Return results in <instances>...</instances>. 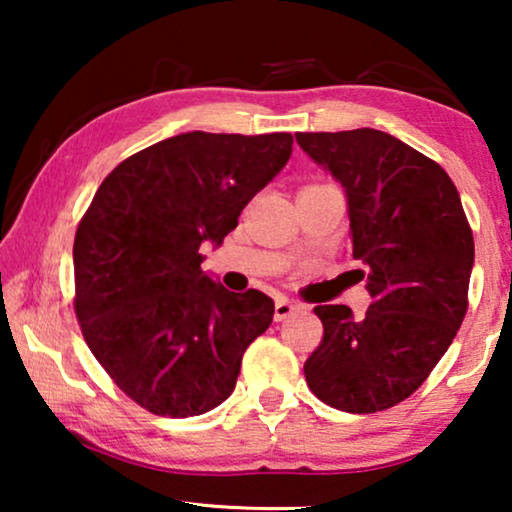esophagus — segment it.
Segmentation results:
<instances>
[{"mask_svg": "<svg viewBox=\"0 0 512 512\" xmlns=\"http://www.w3.org/2000/svg\"><path fill=\"white\" fill-rule=\"evenodd\" d=\"M298 310H303V305L293 303V300H289V298H277V303H275V319L282 321L286 317H291V314L298 312Z\"/></svg>", "mask_w": 512, "mask_h": 512, "instance_id": "obj_1", "label": "esophagus"}]
</instances>
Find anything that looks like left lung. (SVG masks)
Segmentation results:
<instances>
[{
  "instance_id": "1",
  "label": "left lung",
  "mask_w": 512,
  "mask_h": 512,
  "mask_svg": "<svg viewBox=\"0 0 512 512\" xmlns=\"http://www.w3.org/2000/svg\"><path fill=\"white\" fill-rule=\"evenodd\" d=\"M347 198L352 256L363 268L368 312L314 307L324 340L305 361L312 394L368 415L401 403L436 368L468 307L475 261L457 186L424 153L382 130L298 132Z\"/></svg>"
}]
</instances>
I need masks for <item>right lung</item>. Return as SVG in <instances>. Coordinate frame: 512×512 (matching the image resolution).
<instances>
[{"mask_svg":"<svg viewBox=\"0 0 512 512\" xmlns=\"http://www.w3.org/2000/svg\"><path fill=\"white\" fill-rule=\"evenodd\" d=\"M289 132H184L123 160L97 188L74 240L76 317L111 380L153 415H205L233 394L242 354L275 303L233 293L200 247L237 226L291 158Z\"/></svg>","mask_w":512,"mask_h":512,"instance_id":"1","label":"right lung"}]
</instances>
